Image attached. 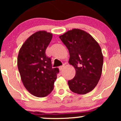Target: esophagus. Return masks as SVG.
<instances>
[{"label":"esophagus","instance_id":"34e87169","mask_svg":"<svg viewBox=\"0 0 121 121\" xmlns=\"http://www.w3.org/2000/svg\"><path fill=\"white\" fill-rule=\"evenodd\" d=\"M64 66H65V65H62V66H59V70H60V71H61V70H62V69H63L64 68Z\"/></svg>","mask_w":121,"mask_h":121}]
</instances>
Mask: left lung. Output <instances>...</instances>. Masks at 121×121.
<instances>
[{"label":"left lung","mask_w":121,"mask_h":121,"mask_svg":"<svg viewBox=\"0 0 121 121\" xmlns=\"http://www.w3.org/2000/svg\"><path fill=\"white\" fill-rule=\"evenodd\" d=\"M67 47L69 64L76 70V75L68 82L70 90L78 94H85L96 86L102 74L104 57L101 48L89 34L72 29L60 36Z\"/></svg>","instance_id":"obj_1"}]
</instances>
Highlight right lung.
<instances>
[{
    "instance_id": "add662e5",
    "label": "right lung",
    "mask_w": 121,
    "mask_h": 121,
    "mask_svg": "<svg viewBox=\"0 0 121 121\" xmlns=\"http://www.w3.org/2000/svg\"><path fill=\"white\" fill-rule=\"evenodd\" d=\"M52 39V34L39 30L23 43L17 56V67L24 87L37 97H46L52 92L59 68H52L45 50Z\"/></svg>"
}]
</instances>
